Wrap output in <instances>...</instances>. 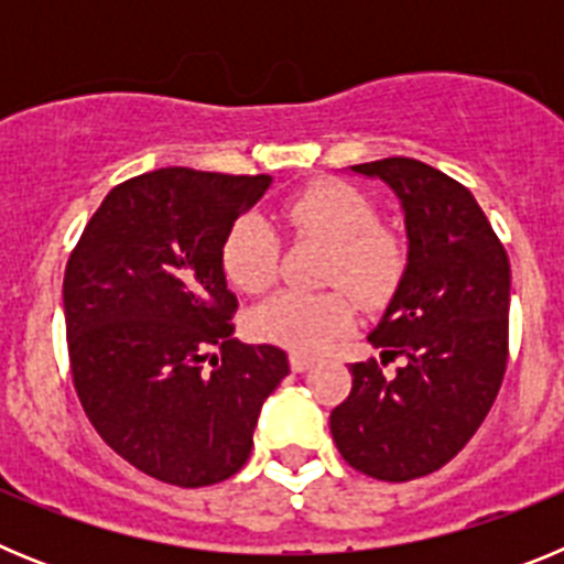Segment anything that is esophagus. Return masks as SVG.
<instances>
[{
	"instance_id": "1",
	"label": "esophagus",
	"mask_w": 564,
	"mask_h": 564,
	"mask_svg": "<svg viewBox=\"0 0 564 564\" xmlns=\"http://www.w3.org/2000/svg\"><path fill=\"white\" fill-rule=\"evenodd\" d=\"M313 367V358L305 356V352H291V370L293 372H305Z\"/></svg>"
}]
</instances>
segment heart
I'll list each match as a JSON object with an SVG mask.
<instances>
[{
	"mask_svg": "<svg viewBox=\"0 0 564 564\" xmlns=\"http://www.w3.org/2000/svg\"><path fill=\"white\" fill-rule=\"evenodd\" d=\"M276 220L296 237L330 246L322 282L338 285L364 307L383 305L401 285L406 246L392 228L378 226L376 203L341 181H316L279 203ZM220 262L228 282L246 293H262L279 271V237L259 214L231 223L223 237ZM356 322L343 291H282L248 316V330L262 341L293 352H318Z\"/></svg>",
	"mask_w": 564,
	"mask_h": 564,
	"instance_id": "b5f03b06",
	"label": "heart"
}]
</instances>
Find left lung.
<instances>
[{
	"mask_svg": "<svg viewBox=\"0 0 564 564\" xmlns=\"http://www.w3.org/2000/svg\"><path fill=\"white\" fill-rule=\"evenodd\" d=\"M403 206L410 265L370 333L381 364H350V395L330 412L356 471L406 482L452 460L486 421L508 364L511 268L466 186L415 158L358 163ZM399 361L392 377L382 367Z\"/></svg>",
	"mask_w": 564,
	"mask_h": 564,
	"instance_id": "obj_1",
	"label": "left lung"
}]
</instances>
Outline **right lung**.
Wrapping results in <instances>:
<instances>
[{
	"instance_id": "1",
	"label": "right lung",
	"mask_w": 564,
	"mask_h": 564,
	"mask_svg": "<svg viewBox=\"0 0 564 564\" xmlns=\"http://www.w3.org/2000/svg\"><path fill=\"white\" fill-rule=\"evenodd\" d=\"M268 174L154 169L118 183L64 271L73 387L89 423L138 471L181 488L246 466L285 350L231 336L223 237ZM217 349V357H208Z\"/></svg>"
}]
</instances>
